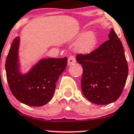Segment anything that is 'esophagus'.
Returning <instances> with one entry per match:
<instances>
[{"label": "esophagus", "instance_id": "1", "mask_svg": "<svg viewBox=\"0 0 134 134\" xmlns=\"http://www.w3.org/2000/svg\"><path fill=\"white\" fill-rule=\"evenodd\" d=\"M76 62V58L73 55H71L69 58H68V64L69 65H72Z\"/></svg>", "mask_w": 134, "mask_h": 134}]
</instances>
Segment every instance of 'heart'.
Segmentation results:
<instances>
[{
    "label": "heart",
    "mask_w": 134,
    "mask_h": 134,
    "mask_svg": "<svg viewBox=\"0 0 134 134\" xmlns=\"http://www.w3.org/2000/svg\"><path fill=\"white\" fill-rule=\"evenodd\" d=\"M96 44V35L93 32H88L81 37L78 44V50L82 53H89L94 48Z\"/></svg>",
    "instance_id": "b5f03b06"
}]
</instances>
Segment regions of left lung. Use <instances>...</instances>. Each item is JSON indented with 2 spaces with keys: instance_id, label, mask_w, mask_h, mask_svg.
I'll return each instance as SVG.
<instances>
[{
  "instance_id": "obj_1",
  "label": "left lung",
  "mask_w": 134,
  "mask_h": 134,
  "mask_svg": "<svg viewBox=\"0 0 134 134\" xmlns=\"http://www.w3.org/2000/svg\"><path fill=\"white\" fill-rule=\"evenodd\" d=\"M108 37V41L90 53L78 54L76 57L83 68V94L97 105H107L117 100L128 75L124 48L113 29Z\"/></svg>"
}]
</instances>
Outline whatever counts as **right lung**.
<instances>
[{"instance_id":"obj_1","label":"right lung","mask_w":134,"mask_h":134,"mask_svg":"<svg viewBox=\"0 0 134 134\" xmlns=\"http://www.w3.org/2000/svg\"><path fill=\"white\" fill-rule=\"evenodd\" d=\"M19 40L15 38L6 59V72L13 96L21 103L32 107L46 105L52 97L59 76L66 69L67 58L41 60L29 73L18 71V51Z\"/></svg>"}]
</instances>
